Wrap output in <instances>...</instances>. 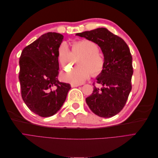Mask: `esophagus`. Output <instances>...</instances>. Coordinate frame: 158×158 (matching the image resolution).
Listing matches in <instances>:
<instances>
[{
    "label": "esophagus",
    "mask_w": 158,
    "mask_h": 158,
    "mask_svg": "<svg viewBox=\"0 0 158 158\" xmlns=\"http://www.w3.org/2000/svg\"><path fill=\"white\" fill-rule=\"evenodd\" d=\"M79 84H71V87L72 88H75V87H78L79 86Z\"/></svg>",
    "instance_id": "34e87169"
}]
</instances>
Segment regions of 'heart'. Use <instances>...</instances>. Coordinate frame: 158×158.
Here are the masks:
<instances>
[{
    "instance_id": "b5f03b06",
    "label": "heart",
    "mask_w": 158,
    "mask_h": 158,
    "mask_svg": "<svg viewBox=\"0 0 158 158\" xmlns=\"http://www.w3.org/2000/svg\"><path fill=\"white\" fill-rule=\"evenodd\" d=\"M99 47L94 41L83 40L73 44V52L66 43H63L58 49V60L64 68L73 63L74 55L82 54L78 61V66L62 73L61 78L65 82L80 84L84 83L92 73L99 74L104 69V60L99 52Z\"/></svg>"
}]
</instances>
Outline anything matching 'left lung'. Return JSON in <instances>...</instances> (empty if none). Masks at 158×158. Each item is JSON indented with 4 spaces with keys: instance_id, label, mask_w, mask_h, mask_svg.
I'll use <instances>...</instances> for the list:
<instances>
[{
    "instance_id": "left-lung-1",
    "label": "left lung",
    "mask_w": 158,
    "mask_h": 158,
    "mask_svg": "<svg viewBox=\"0 0 158 158\" xmlns=\"http://www.w3.org/2000/svg\"><path fill=\"white\" fill-rule=\"evenodd\" d=\"M76 35L98 44L104 57V69L96 78L102 88L94 85L93 93L85 102L96 115L113 117L125 106L132 89L133 69L130 49L122 38L105 27L78 33Z\"/></svg>"
}]
</instances>
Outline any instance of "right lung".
<instances>
[{
  "mask_svg": "<svg viewBox=\"0 0 158 158\" xmlns=\"http://www.w3.org/2000/svg\"><path fill=\"white\" fill-rule=\"evenodd\" d=\"M64 36L48 32L23 49L19 60L22 98L32 112L48 117L59 111L71 88L57 79L58 49Z\"/></svg>",
  "mask_w": 158,
  "mask_h": 158,
  "instance_id": "add662e5",
  "label": "right lung"
}]
</instances>
